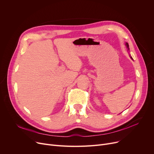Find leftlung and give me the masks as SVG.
<instances>
[{
    "label": "left lung",
    "instance_id": "left-lung-1",
    "mask_svg": "<svg viewBox=\"0 0 154 154\" xmlns=\"http://www.w3.org/2000/svg\"><path fill=\"white\" fill-rule=\"evenodd\" d=\"M126 47H127L128 49V50H129V45H128V43H126ZM130 57H131V58L132 59V57H131V56H130Z\"/></svg>",
    "mask_w": 154,
    "mask_h": 154
}]
</instances>
